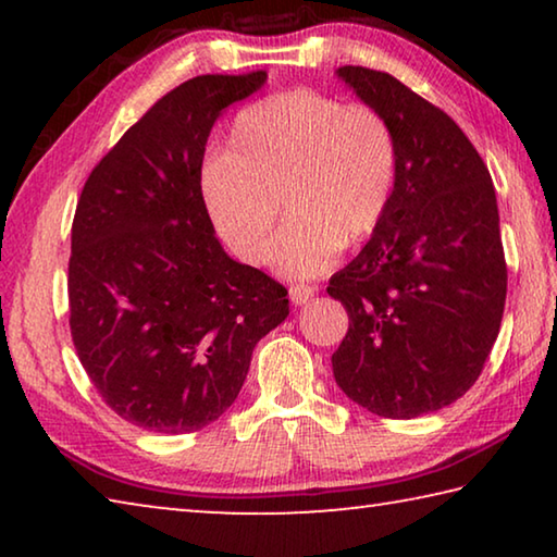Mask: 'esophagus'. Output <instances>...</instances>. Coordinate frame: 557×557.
I'll return each mask as SVG.
<instances>
[{
    "instance_id": "obj_1",
    "label": "esophagus",
    "mask_w": 557,
    "mask_h": 557,
    "mask_svg": "<svg viewBox=\"0 0 557 557\" xmlns=\"http://www.w3.org/2000/svg\"><path fill=\"white\" fill-rule=\"evenodd\" d=\"M314 295H317V287H309V285H295V287H289V299H292V305H297V307L307 305V301L312 299Z\"/></svg>"
}]
</instances>
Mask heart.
I'll return each instance as SVG.
<instances>
[{
    "mask_svg": "<svg viewBox=\"0 0 557 557\" xmlns=\"http://www.w3.org/2000/svg\"><path fill=\"white\" fill-rule=\"evenodd\" d=\"M398 164V139L381 110L309 88L280 90L233 117L225 154L201 169V196L215 231L245 262L268 258L280 201L289 221L272 265L305 280L381 228Z\"/></svg>",
    "mask_w": 557,
    "mask_h": 557,
    "instance_id": "1",
    "label": "heart"
}]
</instances>
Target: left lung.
Wrapping results in <instances>:
<instances>
[{
    "label": "left lung",
    "instance_id": "8db88e82",
    "mask_svg": "<svg viewBox=\"0 0 557 557\" xmlns=\"http://www.w3.org/2000/svg\"><path fill=\"white\" fill-rule=\"evenodd\" d=\"M338 75L388 117L400 164L381 228L329 280L348 314L334 379L381 418H420L476 383L502 329L508 270L496 191L445 110L391 73L344 65Z\"/></svg>",
    "mask_w": 557,
    "mask_h": 557
}]
</instances>
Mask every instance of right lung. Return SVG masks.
I'll return each mask as SVG.
<instances>
[{"mask_svg":"<svg viewBox=\"0 0 557 557\" xmlns=\"http://www.w3.org/2000/svg\"><path fill=\"white\" fill-rule=\"evenodd\" d=\"M265 71L209 73L159 98L100 159L75 206L69 324L102 403L184 435L231 408L287 289L225 256L201 196L206 139Z\"/></svg>","mask_w":557,"mask_h":557,"instance_id":"obj_1","label":"right lung"}]
</instances>
